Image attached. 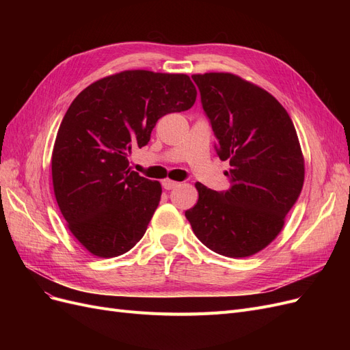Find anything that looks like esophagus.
<instances>
[{"label": "esophagus", "mask_w": 350, "mask_h": 350, "mask_svg": "<svg viewBox=\"0 0 350 350\" xmlns=\"http://www.w3.org/2000/svg\"><path fill=\"white\" fill-rule=\"evenodd\" d=\"M179 184L178 183H175V181H171V179H165V181H162V187L165 188V189H174V188H176Z\"/></svg>", "instance_id": "34e87169"}]
</instances>
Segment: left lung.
Segmentation results:
<instances>
[{"label": "left lung", "instance_id": "1", "mask_svg": "<svg viewBox=\"0 0 350 350\" xmlns=\"http://www.w3.org/2000/svg\"><path fill=\"white\" fill-rule=\"evenodd\" d=\"M201 105L229 161L230 188L197 183L185 211L196 237L220 256L241 258L266 248L304 185V157L289 113L269 92L229 72L194 74Z\"/></svg>", "mask_w": 350, "mask_h": 350}]
</instances>
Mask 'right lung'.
I'll use <instances>...</instances> for the list:
<instances>
[{
  "instance_id": "1",
  "label": "right lung",
  "mask_w": 350,
  "mask_h": 350,
  "mask_svg": "<svg viewBox=\"0 0 350 350\" xmlns=\"http://www.w3.org/2000/svg\"><path fill=\"white\" fill-rule=\"evenodd\" d=\"M187 74L129 70L92 83L72 100L52 152V184L71 234L93 256L118 257L146 234L162 187L129 167L159 118L194 105Z\"/></svg>"
}]
</instances>
